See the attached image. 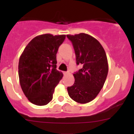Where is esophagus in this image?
<instances>
[{
    "label": "esophagus",
    "mask_w": 134,
    "mask_h": 134,
    "mask_svg": "<svg viewBox=\"0 0 134 134\" xmlns=\"http://www.w3.org/2000/svg\"><path fill=\"white\" fill-rule=\"evenodd\" d=\"M69 73V72H63V74H64L65 75H68Z\"/></svg>",
    "instance_id": "1"
}]
</instances>
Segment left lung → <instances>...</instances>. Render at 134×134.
I'll return each mask as SVG.
<instances>
[{"label": "left lung", "mask_w": 134, "mask_h": 134, "mask_svg": "<svg viewBox=\"0 0 134 134\" xmlns=\"http://www.w3.org/2000/svg\"><path fill=\"white\" fill-rule=\"evenodd\" d=\"M72 43L76 64L82 68L73 74L75 83L67 87L69 97L75 102L86 104L96 98L103 87L108 72L106 54L94 37L84 33L67 35Z\"/></svg>", "instance_id": "1"}]
</instances>
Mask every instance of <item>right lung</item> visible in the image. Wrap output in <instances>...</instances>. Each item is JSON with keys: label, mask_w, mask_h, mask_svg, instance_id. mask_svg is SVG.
<instances>
[{"label": "right lung", "mask_w": 134, "mask_h": 134, "mask_svg": "<svg viewBox=\"0 0 134 134\" xmlns=\"http://www.w3.org/2000/svg\"><path fill=\"white\" fill-rule=\"evenodd\" d=\"M65 35H40L32 39L19 62L20 85L28 100L44 106L53 98L56 86L63 77L56 69V54Z\"/></svg>", "instance_id": "1"}]
</instances>
